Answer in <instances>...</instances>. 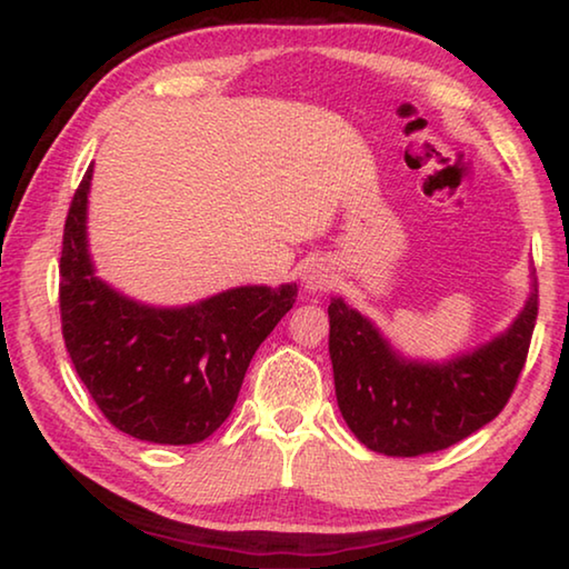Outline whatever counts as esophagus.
<instances>
[{
  "mask_svg": "<svg viewBox=\"0 0 569 569\" xmlns=\"http://www.w3.org/2000/svg\"><path fill=\"white\" fill-rule=\"evenodd\" d=\"M333 286V273L331 268L326 266L323 261H313L308 263V268L303 271V288L311 293H319V291H329Z\"/></svg>",
  "mask_w": 569,
  "mask_h": 569,
  "instance_id": "34e87169",
  "label": "esophagus"
}]
</instances>
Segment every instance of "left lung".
<instances>
[{"label":"left lung","instance_id":"8db88e82","mask_svg":"<svg viewBox=\"0 0 569 569\" xmlns=\"http://www.w3.org/2000/svg\"><path fill=\"white\" fill-rule=\"evenodd\" d=\"M537 321V281L509 329L447 361L409 359L343 298L329 306V353L341 417L363 447L419 457L475 435L505 409Z\"/></svg>","mask_w":569,"mask_h":569}]
</instances>
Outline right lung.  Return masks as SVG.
Returning a JSON list of instances; mask_svg holds the SVG:
<instances>
[{
	"label": "right lung",
	"instance_id": "right-lung-1",
	"mask_svg": "<svg viewBox=\"0 0 569 569\" xmlns=\"http://www.w3.org/2000/svg\"><path fill=\"white\" fill-rule=\"evenodd\" d=\"M92 166L64 220L62 336L77 377L112 427L152 445H198L228 419L248 363L291 311L296 283L238 286L188 306H150L94 273Z\"/></svg>",
	"mask_w": 569,
	"mask_h": 569
}]
</instances>
